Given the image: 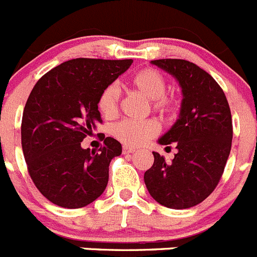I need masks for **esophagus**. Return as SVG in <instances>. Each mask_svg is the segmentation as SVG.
Instances as JSON below:
<instances>
[{
	"label": "esophagus",
	"mask_w": 257,
	"mask_h": 257,
	"mask_svg": "<svg viewBox=\"0 0 257 257\" xmlns=\"http://www.w3.org/2000/svg\"><path fill=\"white\" fill-rule=\"evenodd\" d=\"M122 152H123V154H133V153L136 152V149H135V148L123 147V149H122Z\"/></svg>",
	"instance_id": "obj_1"
}]
</instances>
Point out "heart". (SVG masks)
<instances>
[{
	"mask_svg": "<svg viewBox=\"0 0 257 257\" xmlns=\"http://www.w3.org/2000/svg\"><path fill=\"white\" fill-rule=\"evenodd\" d=\"M131 85L148 99L153 100V108L164 116H173L178 109V100L167 95V81L163 75L154 69H143L130 80ZM121 102V90L117 84H109L102 90L98 99V108L103 116L109 118L117 114ZM161 127L154 119L133 121L123 119L112 127V134L121 143L130 147L145 144L159 134Z\"/></svg>",
	"mask_w": 257,
	"mask_h": 257,
	"instance_id": "1",
	"label": "heart"
}]
</instances>
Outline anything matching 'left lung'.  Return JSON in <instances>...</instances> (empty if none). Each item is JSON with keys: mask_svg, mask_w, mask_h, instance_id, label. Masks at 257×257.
Returning a JSON list of instances; mask_svg holds the SVG:
<instances>
[{"mask_svg": "<svg viewBox=\"0 0 257 257\" xmlns=\"http://www.w3.org/2000/svg\"><path fill=\"white\" fill-rule=\"evenodd\" d=\"M153 65L175 77L182 89L180 117L158 143L176 144L167 163L153 152L154 164L144 175L153 199L171 209H187L206 199L219 183L232 147V114L219 84L199 66L164 58Z\"/></svg>", "mask_w": 257, "mask_h": 257, "instance_id": "left-lung-1", "label": "left lung"}]
</instances>
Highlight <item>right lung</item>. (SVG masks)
Masks as SVG:
<instances>
[{
  "mask_svg": "<svg viewBox=\"0 0 257 257\" xmlns=\"http://www.w3.org/2000/svg\"><path fill=\"white\" fill-rule=\"evenodd\" d=\"M133 60L75 58L44 74L33 88L21 121V147L33 182L61 208L79 209L107 187L109 163L122 153L116 139L98 150L81 141L102 122L98 99Z\"/></svg>",
  "mask_w": 257,
  "mask_h": 257,
  "instance_id": "add662e5",
  "label": "right lung"
}]
</instances>
